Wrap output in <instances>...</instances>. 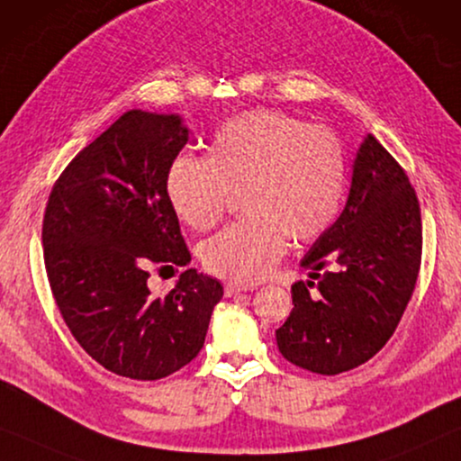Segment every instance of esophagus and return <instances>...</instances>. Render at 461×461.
I'll return each instance as SVG.
<instances>
[{
	"label": "esophagus",
	"mask_w": 461,
	"mask_h": 461,
	"mask_svg": "<svg viewBox=\"0 0 461 461\" xmlns=\"http://www.w3.org/2000/svg\"><path fill=\"white\" fill-rule=\"evenodd\" d=\"M249 290H252V288L246 286V284H238V282L225 284V296H236L240 293H249Z\"/></svg>",
	"instance_id": "esophagus-1"
}]
</instances>
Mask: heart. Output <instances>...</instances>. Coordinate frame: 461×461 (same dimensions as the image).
Returning <instances> with one entry per match:
<instances>
[{"instance_id":"obj_1","label":"heart","mask_w":461,"mask_h":461,"mask_svg":"<svg viewBox=\"0 0 461 461\" xmlns=\"http://www.w3.org/2000/svg\"><path fill=\"white\" fill-rule=\"evenodd\" d=\"M242 190L246 217L200 249L211 274L257 282L288 240L311 242L339 217L347 194L345 148L334 131L293 114L255 110L217 129L211 157L181 154L167 171V196L181 221L211 230Z\"/></svg>"}]
</instances>
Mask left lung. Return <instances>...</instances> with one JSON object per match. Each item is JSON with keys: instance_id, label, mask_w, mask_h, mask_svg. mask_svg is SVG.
Returning a JSON list of instances; mask_svg holds the SVG:
<instances>
[{"instance_id": "obj_1", "label": "left lung", "mask_w": 461, "mask_h": 461, "mask_svg": "<svg viewBox=\"0 0 461 461\" xmlns=\"http://www.w3.org/2000/svg\"><path fill=\"white\" fill-rule=\"evenodd\" d=\"M420 263L418 196L401 165L369 133L355 157L345 211L301 261L311 280L293 286L294 309L276 330L280 353L323 375L372 359L403 317Z\"/></svg>"}]
</instances>
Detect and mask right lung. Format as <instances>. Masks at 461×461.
Segmentation results:
<instances>
[{"mask_svg": "<svg viewBox=\"0 0 461 461\" xmlns=\"http://www.w3.org/2000/svg\"><path fill=\"white\" fill-rule=\"evenodd\" d=\"M187 144L179 114L129 110L70 160L51 187L43 258L51 294L89 357L133 380H160L204 345L223 286L185 269L167 296L148 269L192 261L167 171Z\"/></svg>", "mask_w": 461, "mask_h": 461, "instance_id": "right-lung-1", "label": "right lung"}]
</instances>
